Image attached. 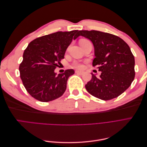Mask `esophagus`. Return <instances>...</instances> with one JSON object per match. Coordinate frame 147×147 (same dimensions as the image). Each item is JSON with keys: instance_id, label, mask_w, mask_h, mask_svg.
I'll list each match as a JSON object with an SVG mask.
<instances>
[{"instance_id": "34e87169", "label": "esophagus", "mask_w": 147, "mask_h": 147, "mask_svg": "<svg viewBox=\"0 0 147 147\" xmlns=\"http://www.w3.org/2000/svg\"><path fill=\"white\" fill-rule=\"evenodd\" d=\"M75 73L77 74H80V75H83V71H80V70H76L75 71Z\"/></svg>"}]
</instances>
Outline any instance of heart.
Wrapping results in <instances>:
<instances>
[{
    "mask_svg": "<svg viewBox=\"0 0 147 147\" xmlns=\"http://www.w3.org/2000/svg\"><path fill=\"white\" fill-rule=\"evenodd\" d=\"M86 41H87V40H82L80 42V44H81L82 43H83L84 42H86ZM73 65H74V67H76V68H78V69L83 68V64H81V63H78V62H75Z\"/></svg>",
    "mask_w": 147,
    "mask_h": 147,
    "instance_id": "heart-1",
    "label": "heart"
}]
</instances>
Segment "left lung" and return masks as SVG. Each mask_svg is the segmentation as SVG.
I'll use <instances>...</instances> for the list:
<instances>
[{"instance_id": "obj_1", "label": "left lung", "mask_w": 147, "mask_h": 147, "mask_svg": "<svg viewBox=\"0 0 147 147\" xmlns=\"http://www.w3.org/2000/svg\"><path fill=\"white\" fill-rule=\"evenodd\" d=\"M94 48L92 65L98 66L99 77L92 74L85 85L88 92L102 100L112 99L130 86L135 77V59L127 44L116 35L97 30H80Z\"/></svg>"}]
</instances>
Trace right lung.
Masks as SVG:
<instances>
[{
  "label": "right lung",
  "mask_w": 147,
  "mask_h": 147,
  "mask_svg": "<svg viewBox=\"0 0 147 147\" xmlns=\"http://www.w3.org/2000/svg\"><path fill=\"white\" fill-rule=\"evenodd\" d=\"M79 31L57 32L35 38L23 53L20 65L21 80L34 98L47 102L59 98L67 88V82L74 74L73 69L57 75L55 72L64 59L67 48L75 40Z\"/></svg>",
  "instance_id": "obj_1"
}]
</instances>
